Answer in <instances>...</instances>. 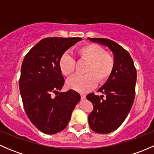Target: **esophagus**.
<instances>
[{
  "label": "esophagus",
  "mask_w": 154,
  "mask_h": 154,
  "mask_svg": "<svg viewBox=\"0 0 154 154\" xmlns=\"http://www.w3.org/2000/svg\"><path fill=\"white\" fill-rule=\"evenodd\" d=\"M80 96H81L82 100H84V99L86 98V94H80Z\"/></svg>",
  "instance_id": "34e87169"
}]
</instances>
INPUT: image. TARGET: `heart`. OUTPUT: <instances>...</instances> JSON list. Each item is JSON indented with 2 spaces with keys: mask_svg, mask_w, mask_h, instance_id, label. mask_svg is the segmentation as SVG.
<instances>
[{
  "mask_svg": "<svg viewBox=\"0 0 154 154\" xmlns=\"http://www.w3.org/2000/svg\"><path fill=\"white\" fill-rule=\"evenodd\" d=\"M78 58L86 62L83 75L74 76L67 80V86L77 91H88L98 83L103 84L109 79L115 68V59L112 55L96 44H86L76 51ZM61 72L69 77L74 71L75 60L72 56L65 53L59 60Z\"/></svg>",
  "mask_w": 154,
  "mask_h": 154,
  "instance_id": "obj_1",
  "label": "heart"
}]
</instances>
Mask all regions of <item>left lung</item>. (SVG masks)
<instances>
[{
    "instance_id": "obj_1",
    "label": "left lung",
    "mask_w": 154,
    "mask_h": 154,
    "mask_svg": "<svg viewBox=\"0 0 154 154\" xmlns=\"http://www.w3.org/2000/svg\"><path fill=\"white\" fill-rule=\"evenodd\" d=\"M88 39L109 48L116 62L111 77L98 89L103 94L91 93L86 96L94 106L88 116V125L95 133L106 134L117 130L128 116L136 94L137 74L133 59L122 46L108 38Z\"/></svg>"
}]
</instances>
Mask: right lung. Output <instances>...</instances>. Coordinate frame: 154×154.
Returning <instances> with one entry per match:
<instances>
[{
  "label": "right lung",
  "mask_w": 154,
  "mask_h": 154,
  "mask_svg": "<svg viewBox=\"0 0 154 154\" xmlns=\"http://www.w3.org/2000/svg\"><path fill=\"white\" fill-rule=\"evenodd\" d=\"M80 40V37L45 38L31 48L23 60L19 88L24 110L33 125L46 134L64 130L80 100L74 90L59 92L65 83L59 60Z\"/></svg>",
  "instance_id": "obj_1"
}]
</instances>
